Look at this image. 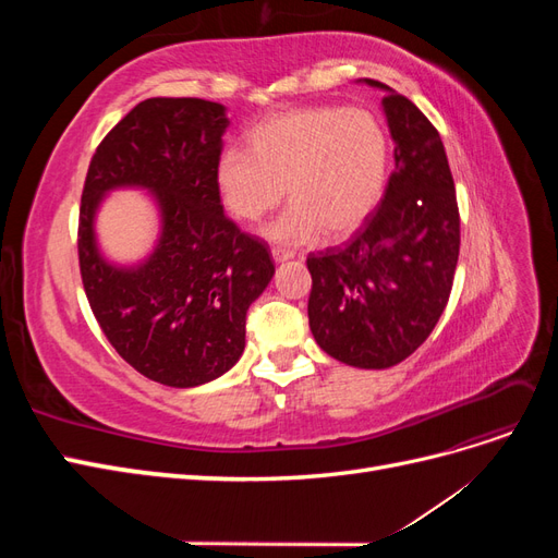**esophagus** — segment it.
I'll return each instance as SVG.
<instances>
[{
  "instance_id": "34e87169",
  "label": "esophagus",
  "mask_w": 558,
  "mask_h": 558,
  "mask_svg": "<svg viewBox=\"0 0 558 558\" xmlns=\"http://www.w3.org/2000/svg\"><path fill=\"white\" fill-rule=\"evenodd\" d=\"M295 256V253L291 251V248H283V246H275L272 248V258L277 260V263H283V260H291Z\"/></svg>"
}]
</instances>
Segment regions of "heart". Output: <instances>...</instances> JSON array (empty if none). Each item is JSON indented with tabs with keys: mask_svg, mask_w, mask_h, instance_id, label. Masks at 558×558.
Returning a JSON list of instances; mask_svg holds the SVG:
<instances>
[{
	"mask_svg": "<svg viewBox=\"0 0 558 558\" xmlns=\"http://www.w3.org/2000/svg\"><path fill=\"white\" fill-rule=\"evenodd\" d=\"M246 150H223L216 185L223 207L253 223L291 207L267 228L272 240L332 242L356 232L375 211L388 174V137L365 109L310 107L277 113L246 134Z\"/></svg>",
	"mask_w": 558,
	"mask_h": 558,
	"instance_id": "1",
	"label": "heart"
}]
</instances>
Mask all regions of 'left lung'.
Returning <instances> with one entry per match:
<instances>
[{
  "instance_id": "left-lung-1",
  "label": "left lung",
  "mask_w": 558,
  "mask_h": 558,
  "mask_svg": "<svg viewBox=\"0 0 558 558\" xmlns=\"http://www.w3.org/2000/svg\"><path fill=\"white\" fill-rule=\"evenodd\" d=\"M396 167L375 214L344 246L310 253V328L335 361L384 369L426 342L451 293L461 218L440 134L379 81Z\"/></svg>"
}]
</instances>
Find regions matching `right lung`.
Segmentation results:
<instances>
[{"label": "right lung", "instance_id": "obj_1", "mask_svg": "<svg viewBox=\"0 0 558 558\" xmlns=\"http://www.w3.org/2000/svg\"><path fill=\"white\" fill-rule=\"evenodd\" d=\"M226 107L197 97H150L97 146L78 214V265L90 310L111 347L140 375L191 388L240 361L246 312L275 275L267 244L223 214L216 185ZM116 187H144L161 238L140 266L98 253L94 214Z\"/></svg>", "mask_w": 558, "mask_h": 558}]
</instances>
